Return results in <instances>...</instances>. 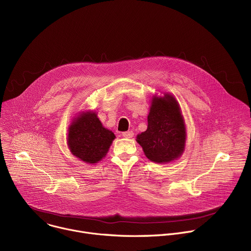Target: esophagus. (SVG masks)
Masks as SVG:
<instances>
[{
	"instance_id": "34e87169",
	"label": "esophagus",
	"mask_w": 251,
	"mask_h": 251,
	"mask_svg": "<svg viewBox=\"0 0 251 251\" xmlns=\"http://www.w3.org/2000/svg\"><path fill=\"white\" fill-rule=\"evenodd\" d=\"M122 136H123L124 138L130 139V138H132V137L134 136V132H133V131H126V132H123V133H122Z\"/></svg>"
}]
</instances>
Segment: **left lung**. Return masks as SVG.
<instances>
[{
	"label": "left lung",
	"instance_id": "1",
	"mask_svg": "<svg viewBox=\"0 0 251 251\" xmlns=\"http://www.w3.org/2000/svg\"><path fill=\"white\" fill-rule=\"evenodd\" d=\"M186 128L177 100L169 94L153 97L148 128L137 136L146 156L156 163L177 159L184 151Z\"/></svg>",
	"mask_w": 251,
	"mask_h": 251
}]
</instances>
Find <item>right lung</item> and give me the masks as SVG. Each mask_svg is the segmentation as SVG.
Instances as JSON below:
<instances>
[{
	"label": "right lung",
	"mask_w": 251,
	"mask_h": 251,
	"mask_svg": "<svg viewBox=\"0 0 251 251\" xmlns=\"http://www.w3.org/2000/svg\"><path fill=\"white\" fill-rule=\"evenodd\" d=\"M115 135L104 128L94 111L81 112L69 127L71 152L87 163H97L107 153Z\"/></svg>",
	"instance_id": "right-lung-1"
}]
</instances>
